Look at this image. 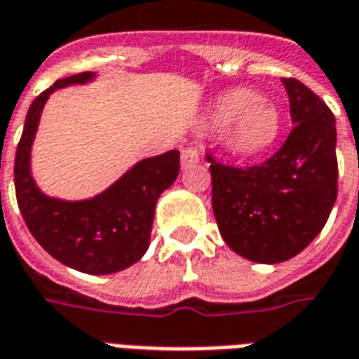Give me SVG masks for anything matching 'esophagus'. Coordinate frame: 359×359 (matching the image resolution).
Returning <instances> with one entry per match:
<instances>
[{
	"mask_svg": "<svg viewBox=\"0 0 359 359\" xmlns=\"http://www.w3.org/2000/svg\"><path fill=\"white\" fill-rule=\"evenodd\" d=\"M200 161V152H198V148L196 146H187V148H182V152H180V165L190 167L194 163H198Z\"/></svg>",
	"mask_w": 359,
	"mask_h": 359,
	"instance_id": "34e87169",
	"label": "esophagus"
}]
</instances>
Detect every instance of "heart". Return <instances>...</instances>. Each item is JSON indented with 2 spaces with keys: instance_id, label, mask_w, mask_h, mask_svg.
<instances>
[{
  "instance_id": "obj_1",
  "label": "heart",
  "mask_w": 359,
  "mask_h": 359,
  "mask_svg": "<svg viewBox=\"0 0 359 359\" xmlns=\"http://www.w3.org/2000/svg\"><path fill=\"white\" fill-rule=\"evenodd\" d=\"M209 126L224 129L222 140L230 152L255 156L274 144L281 129L280 110L249 89L220 95L209 112Z\"/></svg>"
}]
</instances>
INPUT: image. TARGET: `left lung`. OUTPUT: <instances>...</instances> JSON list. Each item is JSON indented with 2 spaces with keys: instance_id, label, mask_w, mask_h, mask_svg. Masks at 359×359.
<instances>
[{
  "instance_id": "1",
  "label": "left lung",
  "mask_w": 359,
  "mask_h": 359,
  "mask_svg": "<svg viewBox=\"0 0 359 359\" xmlns=\"http://www.w3.org/2000/svg\"><path fill=\"white\" fill-rule=\"evenodd\" d=\"M294 127L261 165L232 167L207 156L213 213L226 245L243 259H293L321 232L337 200L335 116L299 79L281 78Z\"/></svg>"
}]
</instances>
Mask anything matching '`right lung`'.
<instances>
[{
    "instance_id": "1",
    "label": "right lung",
    "mask_w": 359,
    "mask_h": 359,
    "mask_svg": "<svg viewBox=\"0 0 359 359\" xmlns=\"http://www.w3.org/2000/svg\"><path fill=\"white\" fill-rule=\"evenodd\" d=\"M91 79L93 72L58 79L32 102L15 156V190L26 226L47 253L74 270L104 276L126 270L146 253L156 203L177 180L180 154L169 150L142 159L91 200L66 201L45 196L30 171L32 144L43 106L57 89Z\"/></svg>"
}]
</instances>
